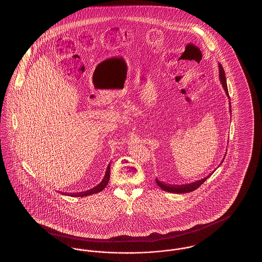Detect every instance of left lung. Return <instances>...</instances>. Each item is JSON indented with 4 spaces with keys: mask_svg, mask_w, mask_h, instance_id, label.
<instances>
[{
    "mask_svg": "<svg viewBox=\"0 0 262 262\" xmlns=\"http://www.w3.org/2000/svg\"><path fill=\"white\" fill-rule=\"evenodd\" d=\"M218 68H219V78H220L221 84H222V86L224 88L225 92H226L228 98H230L229 92H228V88H227V80H226V76H225L224 69H223V67H222V64H221L220 62L218 63ZM229 108H230V113H231V115H232L231 103H230V102H229ZM225 157H226V154L224 155L223 160L220 163V165L224 161ZM220 165H219V166H220ZM219 166H218V167H219ZM214 171H215V170H214ZM214 171L212 172L211 174H208L207 177H205V178H203V179H201V180H199V181L193 182V183H190V184H186V185H180V186L167 185V184H165V183H163V182H160L158 179H156V184L159 186V187H160L161 189L165 190V191H168V192H173V193H186V192H190V191H193V190H195L196 188H199V187L214 173Z\"/></svg>",
    "mask_w": 262,
    "mask_h": 262,
    "instance_id": "left-lung-1",
    "label": "left lung"
}]
</instances>
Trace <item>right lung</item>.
Masks as SVG:
<instances>
[{"instance_id": "1", "label": "right lung", "mask_w": 262, "mask_h": 262, "mask_svg": "<svg viewBox=\"0 0 262 262\" xmlns=\"http://www.w3.org/2000/svg\"><path fill=\"white\" fill-rule=\"evenodd\" d=\"M110 165H111V164L109 163L103 180L101 181V183L98 184L96 187H94L93 188H90V189L85 190V191H81V192H77V193H72V194H70V195H71V196H74V198H82V196L91 195V194H93V193H97V192H100L101 190H103V189L106 187V186L108 185L109 180H110ZM68 195H69V194H68Z\"/></svg>"}]
</instances>
